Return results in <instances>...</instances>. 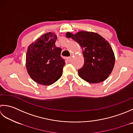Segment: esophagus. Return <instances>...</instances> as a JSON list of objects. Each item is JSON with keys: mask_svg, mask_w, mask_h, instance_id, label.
<instances>
[{"mask_svg": "<svg viewBox=\"0 0 133 133\" xmlns=\"http://www.w3.org/2000/svg\"><path fill=\"white\" fill-rule=\"evenodd\" d=\"M66 59H67V61H68V63H70V62L71 61V60H72V57H68Z\"/></svg>", "mask_w": 133, "mask_h": 133, "instance_id": "obj_1", "label": "esophagus"}]
</instances>
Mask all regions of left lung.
Returning <instances> with one entry per match:
<instances>
[{"label":"left lung","mask_w":133,"mask_h":133,"mask_svg":"<svg viewBox=\"0 0 133 133\" xmlns=\"http://www.w3.org/2000/svg\"><path fill=\"white\" fill-rule=\"evenodd\" d=\"M66 36L78 43L83 50L84 63L78 70L79 76L89 83L103 82L108 77L115 64L113 50L107 41L93 32L82 31Z\"/></svg>","instance_id":"8db88e82"}]
</instances>
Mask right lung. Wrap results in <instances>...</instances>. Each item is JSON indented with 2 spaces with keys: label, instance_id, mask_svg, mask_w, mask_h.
<instances>
[{
  "label": "right lung",
  "instance_id": "obj_1",
  "mask_svg": "<svg viewBox=\"0 0 133 133\" xmlns=\"http://www.w3.org/2000/svg\"><path fill=\"white\" fill-rule=\"evenodd\" d=\"M56 35L45 34L29 46L26 53V68L30 76L39 84L49 85L63 75L65 65L61 49L56 46Z\"/></svg>",
  "mask_w": 133,
  "mask_h": 133
}]
</instances>
